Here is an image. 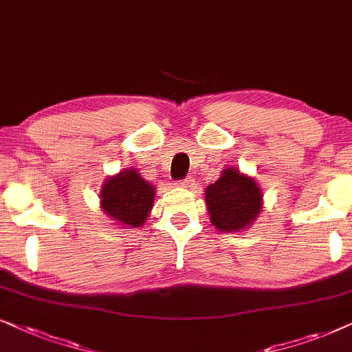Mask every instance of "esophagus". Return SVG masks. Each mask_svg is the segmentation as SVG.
Returning <instances> with one entry per match:
<instances>
[{"label":"esophagus","mask_w":352,"mask_h":352,"mask_svg":"<svg viewBox=\"0 0 352 352\" xmlns=\"http://www.w3.org/2000/svg\"><path fill=\"white\" fill-rule=\"evenodd\" d=\"M175 185H177V186H180V188H190V186H193V185H195V179H193V177H186L185 180L177 182Z\"/></svg>","instance_id":"1"}]
</instances>
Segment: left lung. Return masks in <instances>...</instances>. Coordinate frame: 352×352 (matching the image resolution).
<instances>
[{"label": "left lung", "mask_w": 352, "mask_h": 352, "mask_svg": "<svg viewBox=\"0 0 352 352\" xmlns=\"http://www.w3.org/2000/svg\"><path fill=\"white\" fill-rule=\"evenodd\" d=\"M206 204L217 230L243 232L261 214L262 191L254 179L228 167L215 184L206 188Z\"/></svg>", "instance_id": "1"}]
</instances>
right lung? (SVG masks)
<instances>
[{
  "mask_svg": "<svg viewBox=\"0 0 352 352\" xmlns=\"http://www.w3.org/2000/svg\"><path fill=\"white\" fill-rule=\"evenodd\" d=\"M156 188L133 168H125L104 180L100 191L101 209L117 225L137 228L146 222Z\"/></svg>",
  "mask_w": 352,
  "mask_h": 352,
  "instance_id": "1",
  "label": "right lung"
}]
</instances>
